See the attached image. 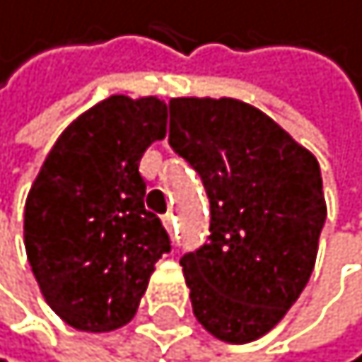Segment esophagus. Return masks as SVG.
Instances as JSON below:
<instances>
[{"label":"esophagus","instance_id":"1","mask_svg":"<svg viewBox=\"0 0 362 362\" xmlns=\"http://www.w3.org/2000/svg\"><path fill=\"white\" fill-rule=\"evenodd\" d=\"M164 228L168 230V235H175V233H177V226H175V214H173V212L164 216Z\"/></svg>","mask_w":362,"mask_h":362}]
</instances>
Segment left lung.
<instances>
[{"mask_svg":"<svg viewBox=\"0 0 362 362\" xmlns=\"http://www.w3.org/2000/svg\"><path fill=\"white\" fill-rule=\"evenodd\" d=\"M168 144L203 177L209 242L182 274L200 326L246 344L283 320L315 269L326 221L320 162L253 105L173 98Z\"/></svg>","mask_w":362,"mask_h":362,"instance_id":"1","label":"left lung"}]
</instances>
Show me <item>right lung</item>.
<instances>
[{"instance_id":"right-lung-1","label":"right lung","mask_w":362,"mask_h":362,"mask_svg":"<svg viewBox=\"0 0 362 362\" xmlns=\"http://www.w3.org/2000/svg\"><path fill=\"white\" fill-rule=\"evenodd\" d=\"M166 102L111 95L61 132L24 203V248L47 305L72 329L132 322L170 248L146 209L144 153L166 136Z\"/></svg>"}]
</instances>
